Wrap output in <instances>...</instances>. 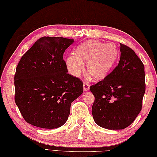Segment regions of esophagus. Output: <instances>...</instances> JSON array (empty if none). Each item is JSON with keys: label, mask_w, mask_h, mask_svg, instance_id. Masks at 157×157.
<instances>
[{"label": "esophagus", "mask_w": 157, "mask_h": 157, "mask_svg": "<svg viewBox=\"0 0 157 157\" xmlns=\"http://www.w3.org/2000/svg\"><path fill=\"white\" fill-rule=\"evenodd\" d=\"M89 88H90V86H89L88 83H86V82L83 83V91H84V92H87V91L89 90Z\"/></svg>", "instance_id": "esophagus-1"}]
</instances>
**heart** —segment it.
I'll list each match as a JSON object with an SVG mask.
<instances>
[{
	"instance_id": "1",
	"label": "heart",
	"mask_w": 157,
	"mask_h": 157,
	"mask_svg": "<svg viewBox=\"0 0 157 157\" xmlns=\"http://www.w3.org/2000/svg\"><path fill=\"white\" fill-rule=\"evenodd\" d=\"M117 57L118 51L114 45L90 41L79 46L76 54L69 55L65 64L71 75L79 77L84 70L83 62H87V71L95 79H100L110 72Z\"/></svg>"
}]
</instances>
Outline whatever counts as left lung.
Returning a JSON list of instances; mask_svg holds the SVG:
<instances>
[{"instance_id": "8db88e82", "label": "left lung", "mask_w": 157, "mask_h": 157, "mask_svg": "<svg viewBox=\"0 0 157 157\" xmlns=\"http://www.w3.org/2000/svg\"><path fill=\"white\" fill-rule=\"evenodd\" d=\"M120 45L117 66L90 87L95 97L92 109L94 121L109 130L124 129L134 121L141 111L146 89L143 62L132 49Z\"/></svg>"}]
</instances>
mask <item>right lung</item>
<instances>
[{
  "mask_svg": "<svg viewBox=\"0 0 157 157\" xmlns=\"http://www.w3.org/2000/svg\"><path fill=\"white\" fill-rule=\"evenodd\" d=\"M74 39L43 37L17 65L14 100L30 124L42 128H59L66 122L71 104L83 93V83L67 74L63 53Z\"/></svg>",
  "mask_w": 157,
  "mask_h": 157,
  "instance_id": "1",
  "label": "right lung"
}]
</instances>
